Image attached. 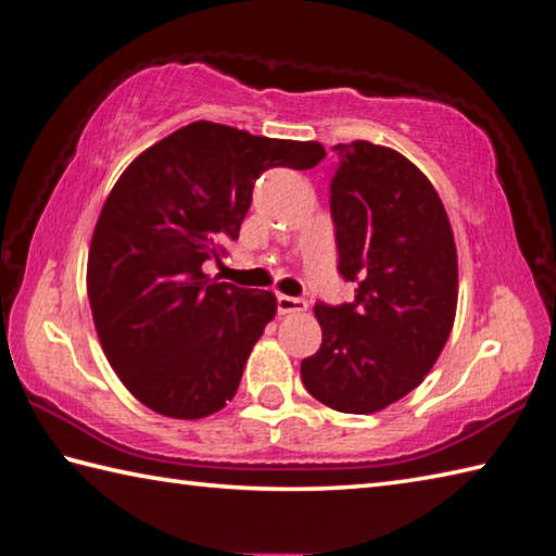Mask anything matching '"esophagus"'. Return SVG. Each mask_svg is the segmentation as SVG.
Returning a JSON list of instances; mask_svg holds the SVG:
<instances>
[{"label": "esophagus", "instance_id": "1", "mask_svg": "<svg viewBox=\"0 0 556 556\" xmlns=\"http://www.w3.org/2000/svg\"><path fill=\"white\" fill-rule=\"evenodd\" d=\"M277 311H279V313H299V311H306V301L299 299V296L279 294V296H277Z\"/></svg>", "mask_w": 556, "mask_h": 556}]
</instances>
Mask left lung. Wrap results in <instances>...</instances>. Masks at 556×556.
<instances>
[{"label":"left lung","mask_w":556,"mask_h":556,"mask_svg":"<svg viewBox=\"0 0 556 556\" xmlns=\"http://www.w3.org/2000/svg\"><path fill=\"white\" fill-rule=\"evenodd\" d=\"M330 218L338 271L355 301H318L323 342L301 362L313 399L342 413H375L426 379L457 308V248L428 177L391 148L332 146Z\"/></svg>","instance_id":"left-lung-1"}]
</instances>
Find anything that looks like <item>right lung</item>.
<instances>
[{
    "label": "right lung",
    "mask_w": 556,
    "mask_h": 556,
    "mask_svg": "<svg viewBox=\"0 0 556 556\" xmlns=\"http://www.w3.org/2000/svg\"><path fill=\"white\" fill-rule=\"evenodd\" d=\"M323 157L320 143L194 121L121 175L92 236L87 294L111 367L140 403L194 420L236 396L277 299L201 265L238 240L262 173Z\"/></svg>",
    "instance_id": "add662e5"
}]
</instances>
